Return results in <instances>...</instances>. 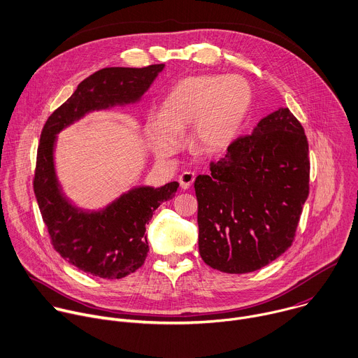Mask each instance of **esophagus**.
Returning a JSON list of instances; mask_svg holds the SVG:
<instances>
[{"instance_id":"obj_1","label":"esophagus","mask_w":358,"mask_h":358,"mask_svg":"<svg viewBox=\"0 0 358 358\" xmlns=\"http://www.w3.org/2000/svg\"><path fill=\"white\" fill-rule=\"evenodd\" d=\"M194 173L193 172H183L180 176H179V183H180V187L182 189H189L192 186V183L194 182Z\"/></svg>"}]
</instances>
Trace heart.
<instances>
[{
  "label": "heart",
  "instance_id": "1",
  "mask_svg": "<svg viewBox=\"0 0 358 358\" xmlns=\"http://www.w3.org/2000/svg\"><path fill=\"white\" fill-rule=\"evenodd\" d=\"M252 87L241 76L199 74L176 83L161 115H150L145 130L155 154L179 152L180 133L192 126V143L210 154L227 150L236 138L252 105Z\"/></svg>",
  "mask_w": 358,
  "mask_h": 358
}]
</instances>
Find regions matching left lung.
<instances>
[{"mask_svg":"<svg viewBox=\"0 0 358 358\" xmlns=\"http://www.w3.org/2000/svg\"><path fill=\"white\" fill-rule=\"evenodd\" d=\"M194 182L199 252L224 273L259 270L292 243L309 193L308 141L288 108L236 138Z\"/></svg>","mask_w":358,"mask_h":358,"instance_id":"1","label":"left lung"}]
</instances>
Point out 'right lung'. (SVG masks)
Wrapping results in <instances>:
<instances>
[{
	"instance_id": "1",
	"label": "right lung",
	"mask_w": 358,
	"mask_h": 358,
	"mask_svg": "<svg viewBox=\"0 0 358 358\" xmlns=\"http://www.w3.org/2000/svg\"><path fill=\"white\" fill-rule=\"evenodd\" d=\"M164 67L96 71L52 113L41 134L34 190L52 243L70 264L101 278H123L143 266L150 250L145 225L175 196L179 183L136 186L101 210H83L63 193L57 179V134L88 113L140 102Z\"/></svg>"
}]
</instances>
